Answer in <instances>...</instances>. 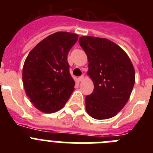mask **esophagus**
Segmentation results:
<instances>
[{
	"label": "esophagus",
	"mask_w": 153,
	"mask_h": 153,
	"mask_svg": "<svg viewBox=\"0 0 153 153\" xmlns=\"http://www.w3.org/2000/svg\"><path fill=\"white\" fill-rule=\"evenodd\" d=\"M83 79H84V76H79V77L78 78V80H79V82H81V81H83Z\"/></svg>",
	"instance_id": "1"
}]
</instances>
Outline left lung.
I'll return each mask as SVG.
<instances>
[{
  "instance_id": "obj_1",
  "label": "left lung",
  "mask_w": 153,
  "mask_h": 153,
  "mask_svg": "<svg viewBox=\"0 0 153 153\" xmlns=\"http://www.w3.org/2000/svg\"><path fill=\"white\" fill-rule=\"evenodd\" d=\"M79 43L87 56V75L94 85L85 98L86 112L96 120L112 118L130 97L136 80L133 65L126 53L108 39L80 36Z\"/></svg>"
}]
</instances>
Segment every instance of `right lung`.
Here are the masks:
<instances>
[{
  "label": "right lung",
  "mask_w": 153,
  "mask_h": 153,
  "mask_svg": "<svg viewBox=\"0 0 153 153\" xmlns=\"http://www.w3.org/2000/svg\"><path fill=\"white\" fill-rule=\"evenodd\" d=\"M76 33L56 32L36 44L23 67V83L30 101L40 111L52 113L65 106L74 90L67 55Z\"/></svg>",
  "instance_id": "right-lung-1"
}]
</instances>
